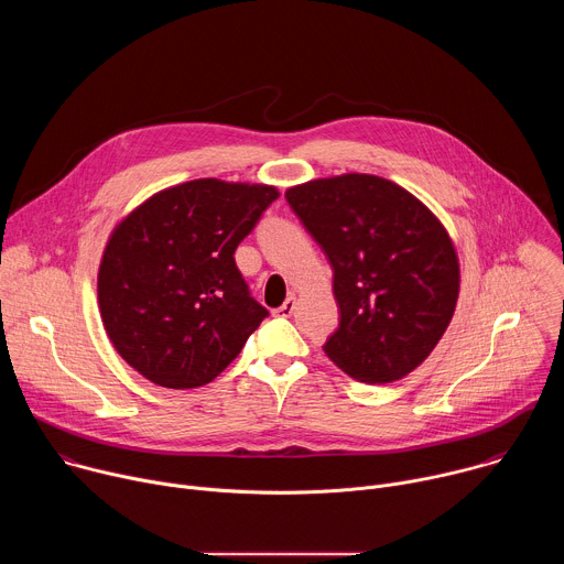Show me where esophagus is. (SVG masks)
<instances>
[{"mask_svg": "<svg viewBox=\"0 0 564 564\" xmlns=\"http://www.w3.org/2000/svg\"><path fill=\"white\" fill-rule=\"evenodd\" d=\"M294 307H296V299H294V296H288V299H285V303H283V305H281V307L276 310V314H279V316H285V318H288V316H292Z\"/></svg>", "mask_w": 564, "mask_h": 564, "instance_id": "esophagus-1", "label": "esophagus"}]
</instances>
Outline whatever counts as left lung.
I'll use <instances>...</instances> for the list:
<instances>
[{
  "mask_svg": "<svg viewBox=\"0 0 564 564\" xmlns=\"http://www.w3.org/2000/svg\"><path fill=\"white\" fill-rule=\"evenodd\" d=\"M285 200L333 268L341 318L326 355L366 383L415 370L448 328L459 292L442 223L406 189L368 174L310 181Z\"/></svg>",
  "mask_w": 564,
  "mask_h": 564,
  "instance_id": "1",
  "label": "left lung"
}]
</instances>
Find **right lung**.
Instances as JSON below:
<instances>
[{"instance_id": "right-lung-1", "label": "right lung", "mask_w": 564, "mask_h": 564, "mask_svg": "<svg viewBox=\"0 0 564 564\" xmlns=\"http://www.w3.org/2000/svg\"><path fill=\"white\" fill-rule=\"evenodd\" d=\"M279 198L268 185L200 178L151 196L111 234L98 274L107 335L165 388L218 377L270 314L234 252Z\"/></svg>"}]
</instances>
